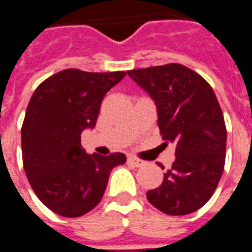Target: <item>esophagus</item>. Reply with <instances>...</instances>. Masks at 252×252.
I'll use <instances>...</instances> for the list:
<instances>
[{
    "label": "esophagus",
    "instance_id": "esophagus-1",
    "mask_svg": "<svg viewBox=\"0 0 252 252\" xmlns=\"http://www.w3.org/2000/svg\"><path fill=\"white\" fill-rule=\"evenodd\" d=\"M128 163L132 164V166H135V167H140L144 164L142 159L139 158H135V157H128Z\"/></svg>",
    "mask_w": 252,
    "mask_h": 252
}]
</instances>
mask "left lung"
<instances>
[{
    "instance_id": "8db88e82",
    "label": "left lung",
    "mask_w": 252,
    "mask_h": 252,
    "mask_svg": "<svg viewBox=\"0 0 252 252\" xmlns=\"http://www.w3.org/2000/svg\"><path fill=\"white\" fill-rule=\"evenodd\" d=\"M128 75L153 97L160 135L175 146L174 163L147 200L170 216L195 212L215 193L225 163L227 128L216 94L200 74L178 63Z\"/></svg>"
}]
</instances>
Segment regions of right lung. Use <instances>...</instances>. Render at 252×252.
I'll return each instance as SVG.
<instances>
[{
    "instance_id": "obj_1",
    "label": "right lung",
    "mask_w": 252,
    "mask_h": 252,
    "mask_svg": "<svg viewBox=\"0 0 252 252\" xmlns=\"http://www.w3.org/2000/svg\"><path fill=\"white\" fill-rule=\"evenodd\" d=\"M126 71L67 68L36 88L21 126L23 163L37 198L64 217H79L98 205L121 153L88 155L81 133L94 128L105 94Z\"/></svg>"
}]
</instances>
